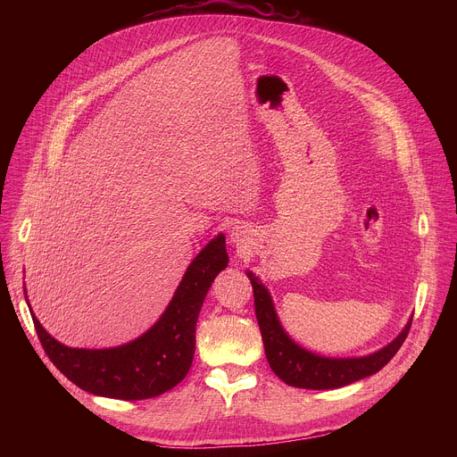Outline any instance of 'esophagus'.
Here are the masks:
<instances>
[{
    "instance_id": "esophagus-1",
    "label": "esophagus",
    "mask_w": 457,
    "mask_h": 457,
    "mask_svg": "<svg viewBox=\"0 0 457 457\" xmlns=\"http://www.w3.org/2000/svg\"><path fill=\"white\" fill-rule=\"evenodd\" d=\"M251 229L247 228V226H242V224H238V226H233V229H231V242L237 245V247H240V249H244V247H247V244L251 242Z\"/></svg>"
}]
</instances>
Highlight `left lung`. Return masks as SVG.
Returning <instances> with one entry per match:
<instances>
[{"mask_svg":"<svg viewBox=\"0 0 457 457\" xmlns=\"http://www.w3.org/2000/svg\"><path fill=\"white\" fill-rule=\"evenodd\" d=\"M245 275L253 286L254 314L258 320L260 333H262V342L270 367L282 381H286L291 386L314 390L340 388L376 374L395 358L412 325V318H409L403 331L393 342L372 354L356 358L321 356L298 345L286 333L268 287L260 282L256 275H253V271H245Z\"/></svg>","mask_w":457,"mask_h":457,"instance_id":"1","label":"left lung"}]
</instances>
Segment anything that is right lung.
<instances>
[{
	"label": "right lung",
	"mask_w": 457,
	"mask_h": 457,
	"mask_svg": "<svg viewBox=\"0 0 457 457\" xmlns=\"http://www.w3.org/2000/svg\"><path fill=\"white\" fill-rule=\"evenodd\" d=\"M228 260L226 237L219 233L191 260L161 318L145 335L124 345L110 349L62 345L43 329L30 311L37 338L50 361L90 395L126 402L164 395L186 378L191 367L195 325L215 277L228 268Z\"/></svg>",
	"instance_id": "1"
}]
</instances>
